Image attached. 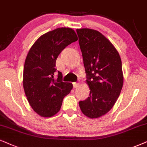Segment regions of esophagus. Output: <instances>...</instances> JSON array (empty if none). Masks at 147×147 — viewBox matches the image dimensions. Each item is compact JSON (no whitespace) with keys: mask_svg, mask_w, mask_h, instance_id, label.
Masks as SVG:
<instances>
[{"mask_svg":"<svg viewBox=\"0 0 147 147\" xmlns=\"http://www.w3.org/2000/svg\"><path fill=\"white\" fill-rule=\"evenodd\" d=\"M72 85H73V87L74 88H77V87H78V86H79V84H78L77 83H72Z\"/></svg>","mask_w":147,"mask_h":147,"instance_id":"esophagus-1","label":"esophagus"}]
</instances>
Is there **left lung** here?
Returning a JSON list of instances; mask_svg holds the SVG:
<instances>
[{"label":"left lung","instance_id":"left-lung-1","mask_svg":"<svg viewBox=\"0 0 147 147\" xmlns=\"http://www.w3.org/2000/svg\"><path fill=\"white\" fill-rule=\"evenodd\" d=\"M77 33L90 90L79 107L87 117L98 118L112 109L120 95L123 83L121 60L113 45L98 31L81 28Z\"/></svg>","mask_w":147,"mask_h":147}]
</instances>
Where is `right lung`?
<instances>
[{
  "instance_id": "add662e5",
  "label": "right lung",
  "mask_w": 147,
  "mask_h": 147,
  "mask_svg": "<svg viewBox=\"0 0 147 147\" xmlns=\"http://www.w3.org/2000/svg\"><path fill=\"white\" fill-rule=\"evenodd\" d=\"M77 36L70 28H59L40 36L29 50L24 64L23 86L32 109L43 117L60 111L64 98L72 89L62 81V74L55 68L59 54Z\"/></svg>"
}]
</instances>
